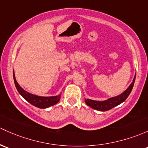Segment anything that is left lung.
Returning <instances> with one entry per match:
<instances>
[{
  "instance_id": "1",
  "label": "left lung",
  "mask_w": 148,
  "mask_h": 148,
  "mask_svg": "<svg viewBox=\"0 0 148 148\" xmlns=\"http://www.w3.org/2000/svg\"><path fill=\"white\" fill-rule=\"evenodd\" d=\"M135 80H136V75H135L133 82L130 84V85L128 86V88H127L124 92H123L122 94L119 95V96L110 98V99H107V100L106 101H94L91 100V99H85V103L87 104V106H88L94 108L95 110H97V111H108V110L114 108L116 106L121 104V103L125 101V99L128 97L129 94H130L132 89H133Z\"/></svg>"
}]
</instances>
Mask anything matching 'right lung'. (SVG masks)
I'll list each match as a JSON object with an SVG mask.
<instances>
[{"instance_id": "1", "label": "right lung", "mask_w": 148, "mask_h": 148, "mask_svg": "<svg viewBox=\"0 0 148 148\" xmlns=\"http://www.w3.org/2000/svg\"><path fill=\"white\" fill-rule=\"evenodd\" d=\"M13 79L14 82H15V87H16L17 90L19 92V94L25 99L27 101H28L29 103L32 105L35 106V107L40 108H46L49 106L55 105L60 100V96L61 94L58 95V96H48V97H45V96H39L37 95H34L32 94H29L27 91H25L22 87L18 84L17 82L16 79H15V74H14L13 71Z\"/></svg>"}]
</instances>
